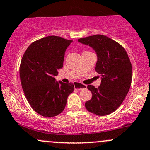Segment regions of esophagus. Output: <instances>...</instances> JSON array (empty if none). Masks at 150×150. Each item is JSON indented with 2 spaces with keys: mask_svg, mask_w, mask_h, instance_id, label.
I'll return each instance as SVG.
<instances>
[{
  "mask_svg": "<svg viewBox=\"0 0 150 150\" xmlns=\"http://www.w3.org/2000/svg\"><path fill=\"white\" fill-rule=\"evenodd\" d=\"M74 87H75V88H76L77 89H82L86 88V87H87V85L79 83V82H74Z\"/></svg>",
  "mask_w": 150,
  "mask_h": 150,
  "instance_id": "obj_1",
  "label": "esophagus"
}]
</instances>
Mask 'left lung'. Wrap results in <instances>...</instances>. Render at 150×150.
Instances as JSON below:
<instances>
[{
	"label": "left lung",
	"mask_w": 150,
	"mask_h": 150,
	"mask_svg": "<svg viewBox=\"0 0 150 150\" xmlns=\"http://www.w3.org/2000/svg\"><path fill=\"white\" fill-rule=\"evenodd\" d=\"M78 42L94 49L97 55L95 70L101 77L98 88L88 85L92 99L85 107L97 116L113 113L126 97L132 81V64L124 48L111 38L101 34L80 38Z\"/></svg>",
	"instance_id": "8db88e82"
}]
</instances>
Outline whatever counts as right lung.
Returning a JSON list of instances; mask_svg holds the SVG:
<instances>
[{
	"instance_id": "right-lung-1",
	"label": "right lung",
	"mask_w": 150,
	"mask_h": 150,
	"mask_svg": "<svg viewBox=\"0 0 150 150\" xmlns=\"http://www.w3.org/2000/svg\"><path fill=\"white\" fill-rule=\"evenodd\" d=\"M72 40L49 36L29 46L22 58L20 76L26 99L41 116L51 118L64 110L67 99L74 90L71 82H56L63 68L65 50Z\"/></svg>"
}]
</instances>
